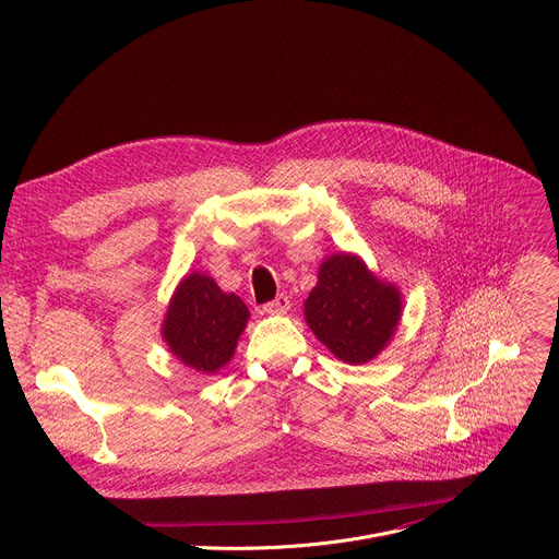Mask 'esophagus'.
Returning <instances> with one entry per match:
<instances>
[{"label":"esophagus","mask_w":559,"mask_h":559,"mask_svg":"<svg viewBox=\"0 0 559 559\" xmlns=\"http://www.w3.org/2000/svg\"><path fill=\"white\" fill-rule=\"evenodd\" d=\"M287 309H289V298L285 294H278L274 300H270L261 307V311H265V313H285Z\"/></svg>","instance_id":"34e87169"}]
</instances>
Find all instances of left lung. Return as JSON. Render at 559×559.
<instances>
[{"mask_svg":"<svg viewBox=\"0 0 559 559\" xmlns=\"http://www.w3.org/2000/svg\"><path fill=\"white\" fill-rule=\"evenodd\" d=\"M401 294L380 283L356 257L336 254L318 272L305 300V318L316 338L349 365L369 362L389 343L401 321Z\"/></svg>","mask_w":559,"mask_h":559,"instance_id":"left-lung-1","label":"left lung"}]
</instances>
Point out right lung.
Masks as SVG:
<instances>
[{
    "label": "right lung",
    "instance_id": "1",
    "mask_svg": "<svg viewBox=\"0 0 559 559\" xmlns=\"http://www.w3.org/2000/svg\"><path fill=\"white\" fill-rule=\"evenodd\" d=\"M248 316L241 298L221 292L210 276L194 272L168 307L164 338L181 362L212 373L231 358Z\"/></svg>",
    "mask_w": 559,
    "mask_h": 559
}]
</instances>
